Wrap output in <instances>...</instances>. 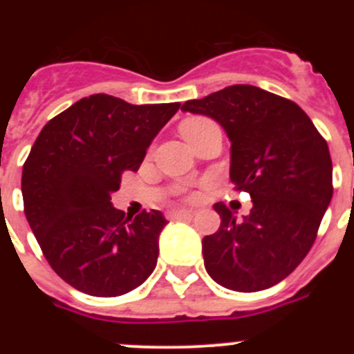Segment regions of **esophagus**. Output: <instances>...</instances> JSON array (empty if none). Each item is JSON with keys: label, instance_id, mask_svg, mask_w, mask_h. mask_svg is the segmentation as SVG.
<instances>
[{"label": "esophagus", "instance_id": "esophagus-1", "mask_svg": "<svg viewBox=\"0 0 354 354\" xmlns=\"http://www.w3.org/2000/svg\"><path fill=\"white\" fill-rule=\"evenodd\" d=\"M194 210L192 209H173L167 212V217H183V216H192Z\"/></svg>", "mask_w": 354, "mask_h": 354}]
</instances>
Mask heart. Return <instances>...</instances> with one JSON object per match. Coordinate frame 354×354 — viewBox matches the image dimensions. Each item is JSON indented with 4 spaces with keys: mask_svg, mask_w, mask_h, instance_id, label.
Here are the masks:
<instances>
[{
    "mask_svg": "<svg viewBox=\"0 0 354 354\" xmlns=\"http://www.w3.org/2000/svg\"><path fill=\"white\" fill-rule=\"evenodd\" d=\"M207 120H202V118H192V120H187L183 124H181V135H185L187 131L194 130V128L200 127L202 123H205Z\"/></svg>",
    "mask_w": 354,
    "mask_h": 354,
    "instance_id": "b5f03b06",
    "label": "heart"
}]
</instances>
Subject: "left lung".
Returning a JSON list of instances; mask_svg holds the SVG:
<instances>
[{
	"label": "left lung",
	"mask_w": 354,
	"mask_h": 354,
	"mask_svg": "<svg viewBox=\"0 0 354 354\" xmlns=\"http://www.w3.org/2000/svg\"><path fill=\"white\" fill-rule=\"evenodd\" d=\"M181 111L221 124L231 142V183L248 192L243 221L214 203L221 226L202 240L205 270L233 291H262L299 266L332 198L327 142L296 102L255 85H231Z\"/></svg>",
	"instance_id": "left-lung-1"
}]
</instances>
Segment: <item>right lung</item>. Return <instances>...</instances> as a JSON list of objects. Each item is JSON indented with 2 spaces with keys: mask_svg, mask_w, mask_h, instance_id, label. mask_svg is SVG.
I'll return each instance as SVG.
<instances>
[{
  "mask_svg": "<svg viewBox=\"0 0 354 354\" xmlns=\"http://www.w3.org/2000/svg\"><path fill=\"white\" fill-rule=\"evenodd\" d=\"M180 102L135 106L80 99L46 123L24 164L25 217L56 274L92 296H120L154 272L160 210L124 217L111 203L121 173L137 171Z\"/></svg>",
  "mask_w": 354,
  "mask_h": 354,
  "instance_id": "obj_1",
  "label": "right lung"
}]
</instances>
